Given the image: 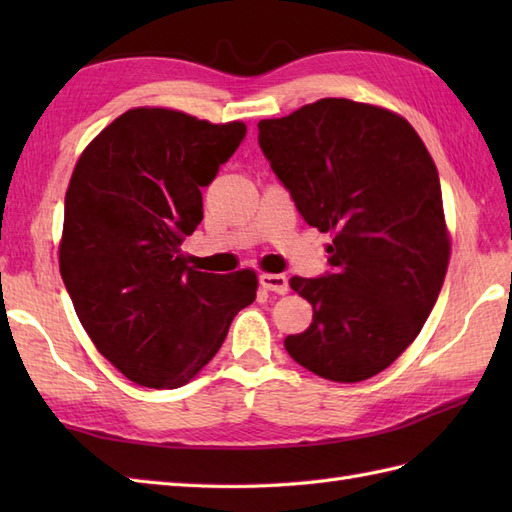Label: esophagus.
Wrapping results in <instances>:
<instances>
[{
	"label": "esophagus",
	"instance_id": "34e87169",
	"mask_svg": "<svg viewBox=\"0 0 512 512\" xmlns=\"http://www.w3.org/2000/svg\"><path fill=\"white\" fill-rule=\"evenodd\" d=\"M259 284H262L266 290L275 292V295H286L288 292V279L277 273H262L259 275Z\"/></svg>",
	"mask_w": 512,
	"mask_h": 512
}]
</instances>
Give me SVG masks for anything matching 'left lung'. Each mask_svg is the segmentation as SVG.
Wrapping results in <instances>:
<instances>
[{
	"mask_svg": "<svg viewBox=\"0 0 512 512\" xmlns=\"http://www.w3.org/2000/svg\"><path fill=\"white\" fill-rule=\"evenodd\" d=\"M257 129L303 220L334 235L328 273L290 279L314 314L286 350L334 383L372 378L416 339L447 275L438 169L405 118L350 99H321Z\"/></svg>",
	"mask_w": 512,
	"mask_h": 512,
	"instance_id": "left-lung-1",
	"label": "left lung"
}]
</instances>
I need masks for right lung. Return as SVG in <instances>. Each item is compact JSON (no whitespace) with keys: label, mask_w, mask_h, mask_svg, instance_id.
<instances>
[{"label":"right lung","mask_w":512,"mask_h":512,"mask_svg":"<svg viewBox=\"0 0 512 512\" xmlns=\"http://www.w3.org/2000/svg\"><path fill=\"white\" fill-rule=\"evenodd\" d=\"M244 136V123L138 107L76 162L61 277L96 350L136 385L189 383L220 350L235 314L255 301L253 270L200 273L180 248L202 222V189Z\"/></svg>","instance_id":"obj_1"}]
</instances>
